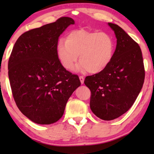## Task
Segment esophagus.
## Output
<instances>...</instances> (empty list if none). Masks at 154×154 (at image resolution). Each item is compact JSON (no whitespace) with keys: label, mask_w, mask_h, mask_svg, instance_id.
Segmentation results:
<instances>
[{"label":"esophagus","mask_w":154,"mask_h":154,"mask_svg":"<svg viewBox=\"0 0 154 154\" xmlns=\"http://www.w3.org/2000/svg\"><path fill=\"white\" fill-rule=\"evenodd\" d=\"M79 79H80V81H81V84H83L84 83V77L81 75V76H79Z\"/></svg>","instance_id":"34e87169"}]
</instances>
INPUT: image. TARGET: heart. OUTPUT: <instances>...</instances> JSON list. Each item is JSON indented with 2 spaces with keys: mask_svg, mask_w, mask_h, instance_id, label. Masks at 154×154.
<instances>
[{
  "mask_svg": "<svg viewBox=\"0 0 154 154\" xmlns=\"http://www.w3.org/2000/svg\"><path fill=\"white\" fill-rule=\"evenodd\" d=\"M57 52L66 69H72L79 54L81 62L76 70L97 73L104 70L112 60L114 43L108 33L79 29L69 32L65 41H59Z\"/></svg>",
  "mask_w": 154,
  "mask_h": 154,
  "instance_id": "obj_1",
  "label": "heart"
}]
</instances>
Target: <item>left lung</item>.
Segmentation results:
<instances>
[{"mask_svg": "<svg viewBox=\"0 0 154 154\" xmlns=\"http://www.w3.org/2000/svg\"><path fill=\"white\" fill-rule=\"evenodd\" d=\"M117 39L112 60L104 70L85 78L91 91L90 106L104 121L117 119L129 110L142 90L145 72L142 50L117 24L108 23Z\"/></svg>", "mask_w": 154, "mask_h": 154, "instance_id": "1", "label": "left lung"}]
</instances>
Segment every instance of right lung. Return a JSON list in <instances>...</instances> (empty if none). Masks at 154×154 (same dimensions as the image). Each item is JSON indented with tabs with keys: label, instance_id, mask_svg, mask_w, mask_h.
Segmentation results:
<instances>
[{
	"label": "right lung",
	"instance_id": "add662e5",
	"mask_svg": "<svg viewBox=\"0 0 154 154\" xmlns=\"http://www.w3.org/2000/svg\"><path fill=\"white\" fill-rule=\"evenodd\" d=\"M71 17L31 29L20 35L8 61L12 95L21 112L31 121L49 125L64 114L67 101L81 81L66 71L57 56L60 35Z\"/></svg>",
	"mask_w": 154,
	"mask_h": 154
}]
</instances>
